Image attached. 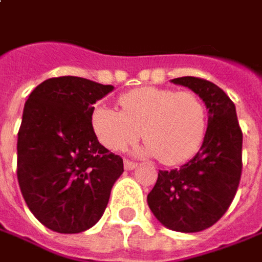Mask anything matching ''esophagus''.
Segmentation results:
<instances>
[{
    "instance_id": "esophagus-1",
    "label": "esophagus",
    "mask_w": 262,
    "mask_h": 262,
    "mask_svg": "<svg viewBox=\"0 0 262 262\" xmlns=\"http://www.w3.org/2000/svg\"><path fill=\"white\" fill-rule=\"evenodd\" d=\"M138 166V163L136 162H132L129 159H124V169L126 170H132V169H135Z\"/></svg>"
}]
</instances>
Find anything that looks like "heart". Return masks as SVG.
Returning a JSON list of instances; mask_svg holds the SVG:
<instances>
[{"label": "heart", "instance_id": "obj_1", "mask_svg": "<svg viewBox=\"0 0 262 262\" xmlns=\"http://www.w3.org/2000/svg\"><path fill=\"white\" fill-rule=\"evenodd\" d=\"M120 110L97 106L92 126L101 145L120 152L143 135L142 152L165 165L191 159L204 140L206 108L198 94L162 87H139L119 97Z\"/></svg>", "mask_w": 262, "mask_h": 262}]
</instances>
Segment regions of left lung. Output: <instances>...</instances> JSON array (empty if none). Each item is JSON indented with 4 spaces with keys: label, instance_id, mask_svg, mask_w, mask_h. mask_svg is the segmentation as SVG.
Masks as SVG:
<instances>
[{
    "label": "left lung",
    "instance_id": "1",
    "mask_svg": "<svg viewBox=\"0 0 262 262\" xmlns=\"http://www.w3.org/2000/svg\"><path fill=\"white\" fill-rule=\"evenodd\" d=\"M172 83L189 87L205 101L208 127L191 161L179 169L159 170L147 204L166 228L199 232L218 222L235 196L243 172V130L235 104L216 84L191 76Z\"/></svg>",
    "mask_w": 262,
    "mask_h": 262
}]
</instances>
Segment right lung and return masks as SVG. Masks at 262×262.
<instances>
[{"instance_id": "1", "label": "right lung", "mask_w": 262, "mask_h": 262, "mask_svg": "<svg viewBox=\"0 0 262 262\" xmlns=\"http://www.w3.org/2000/svg\"><path fill=\"white\" fill-rule=\"evenodd\" d=\"M113 90L63 76L42 81L26 101L17 142V178L27 206L54 232L93 227L107 206L123 159L99 143L93 104Z\"/></svg>"}]
</instances>
